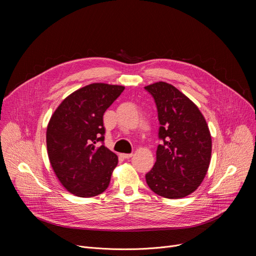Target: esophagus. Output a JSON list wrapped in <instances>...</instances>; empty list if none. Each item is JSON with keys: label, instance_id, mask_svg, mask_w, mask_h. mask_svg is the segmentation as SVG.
<instances>
[{"label": "esophagus", "instance_id": "34e87169", "mask_svg": "<svg viewBox=\"0 0 256 256\" xmlns=\"http://www.w3.org/2000/svg\"><path fill=\"white\" fill-rule=\"evenodd\" d=\"M120 156H122L124 158H130L132 156V154H121Z\"/></svg>", "mask_w": 256, "mask_h": 256}]
</instances>
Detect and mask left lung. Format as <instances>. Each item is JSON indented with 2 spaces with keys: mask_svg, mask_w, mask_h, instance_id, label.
I'll use <instances>...</instances> for the list:
<instances>
[{
  "mask_svg": "<svg viewBox=\"0 0 256 256\" xmlns=\"http://www.w3.org/2000/svg\"><path fill=\"white\" fill-rule=\"evenodd\" d=\"M144 88L154 100L162 140L146 182L162 197H186L202 182L210 166L212 137L206 121L197 106L174 86L158 82Z\"/></svg>",
  "mask_w": 256,
  "mask_h": 256,
  "instance_id": "obj_1",
  "label": "left lung"
}]
</instances>
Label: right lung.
Wrapping results in <instances>:
<instances>
[{"label":"right lung","mask_w":256,"mask_h":256,"mask_svg":"<svg viewBox=\"0 0 256 256\" xmlns=\"http://www.w3.org/2000/svg\"><path fill=\"white\" fill-rule=\"evenodd\" d=\"M124 90L104 83L87 85L67 96L50 119V165L62 186L76 196L93 197L109 186L118 156L104 145L102 117Z\"/></svg>","instance_id":"right-lung-1"}]
</instances>
